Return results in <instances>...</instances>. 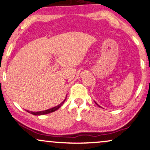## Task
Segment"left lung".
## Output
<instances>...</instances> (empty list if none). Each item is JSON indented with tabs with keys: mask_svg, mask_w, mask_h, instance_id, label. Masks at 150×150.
Here are the masks:
<instances>
[{
	"mask_svg": "<svg viewBox=\"0 0 150 150\" xmlns=\"http://www.w3.org/2000/svg\"><path fill=\"white\" fill-rule=\"evenodd\" d=\"M95 103H96V104H97V106H99V107H101L100 106H99V105H98V104H97V103H96V102H95Z\"/></svg>",
	"mask_w": 150,
	"mask_h": 150,
	"instance_id": "left-lung-1",
	"label": "left lung"
}]
</instances>
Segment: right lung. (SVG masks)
<instances>
[{
  "instance_id": "right-lung-1",
  "label": "right lung",
  "mask_w": 150,
  "mask_h": 150,
  "mask_svg": "<svg viewBox=\"0 0 150 150\" xmlns=\"http://www.w3.org/2000/svg\"><path fill=\"white\" fill-rule=\"evenodd\" d=\"M67 98V97H66ZM66 98L64 99V100L62 101V103H60V104L58 105V106L53 107V108H51L50 109H48V110H42V111H38V112H32V111H29V110H25L28 112H29V113L30 114H33V115H46V114H49V113H51V112H53L55 111V110H58V108H60V107L62 106V104H63L64 101L66 100Z\"/></svg>"
}]
</instances>
